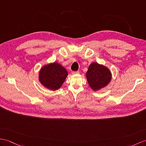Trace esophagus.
Segmentation results:
<instances>
[{"label":"esophagus","instance_id":"1","mask_svg":"<svg viewBox=\"0 0 146 146\" xmlns=\"http://www.w3.org/2000/svg\"><path fill=\"white\" fill-rule=\"evenodd\" d=\"M79 74V71H72V74H73V75H75V74Z\"/></svg>","mask_w":146,"mask_h":146}]
</instances>
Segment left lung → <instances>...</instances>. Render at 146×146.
I'll use <instances>...</instances> for the list:
<instances>
[{"label": "left lung", "mask_w": 146, "mask_h": 146, "mask_svg": "<svg viewBox=\"0 0 146 146\" xmlns=\"http://www.w3.org/2000/svg\"><path fill=\"white\" fill-rule=\"evenodd\" d=\"M111 72L107 67L97 62H92L88 67L86 78L89 86L97 91L107 86L111 80Z\"/></svg>", "instance_id": "1"}]
</instances>
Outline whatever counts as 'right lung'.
Segmentation results:
<instances>
[{
  "label": "right lung",
  "mask_w": 146,
  "mask_h": 146,
  "mask_svg": "<svg viewBox=\"0 0 146 146\" xmlns=\"http://www.w3.org/2000/svg\"><path fill=\"white\" fill-rule=\"evenodd\" d=\"M38 75L39 81L42 86L55 91L62 87L68 73L60 64L54 62L42 66Z\"/></svg>",
  "instance_id": "add662e5"
}]
</instances>
